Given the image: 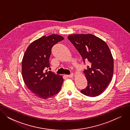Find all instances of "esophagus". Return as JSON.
Wrapping results in <instances>:
<instances>
[{
    "instance_id": "esophagus-1",
    "label": "esophagus",
    "mask_w": 130,
    "mask_h": 130,
    "mask_svg": "<svg viewBox=\"0 0 130 130\" xmlns=\"http://www.w3.org/2000/svg\"><path fill=\"white\" fill-rule=\"evenodd\" d=\"M73 75H74V74L73 73H71L70 75H67V77H69V78H72V77H73Z\"/></svg>"
}]
</instances>
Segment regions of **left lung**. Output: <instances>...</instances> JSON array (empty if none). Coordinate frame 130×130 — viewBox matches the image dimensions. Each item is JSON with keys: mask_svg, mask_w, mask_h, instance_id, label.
<instances>
[{"mask_svg": "<svg viewBox=\"0 0 130 130\" xmlns=\"http://www.w3.org/2000/svg\"><path fill=\"white\" fill-rule=\"evenodd\" d=\"M82 58L88 62L84 73L87 86L80 93L87 96H97L111 82L114 70L111 52L105 42L92 34H76L68 36Z\"/></svg>", "mask_w": 130, "mask_h": 130, "instance_id": "8db88e82", "label": "left lung"}]
</instances>
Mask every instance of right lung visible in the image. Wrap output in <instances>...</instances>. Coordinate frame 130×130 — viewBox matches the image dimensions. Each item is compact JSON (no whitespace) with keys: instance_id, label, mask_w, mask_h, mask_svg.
Here are the masks:
<instances>
[{"instance_id":"right-lung-1","label":"right lung","mask_w":130,"mask_h":130,"mask_svg":"<svg viewBox=\"0 0 130 130\" xmlns=\"http://www.w3.org/2000/svg\"><path fill=\"white\" fill-rule=\"evenodd\" d=\"M58 35L43 36L27 48L22 61V76L27 88L39 98L46 100L57 94L63 82L61 76L45 70L54 45L63 40Z\"/></svg>"}]
</instances>
